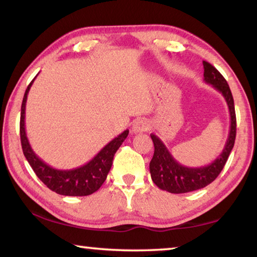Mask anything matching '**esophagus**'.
Listing matches in <instances>:
<instances>
[{"mask_svg": "<svg viewBox=\"0 0 257 257\" xmlns=\"http://www.w3.org/2000/svg\"><path fill=\"white\" fill-rule=\"evenodd\" d=\"M150 129V123L146 119H138L133 124V133L134 134H142L145 133Z\"/></svg>", "mask_w": 257, "mask_h": 257, "instance_id": "1", "label": "esophagus"}]
</instances>
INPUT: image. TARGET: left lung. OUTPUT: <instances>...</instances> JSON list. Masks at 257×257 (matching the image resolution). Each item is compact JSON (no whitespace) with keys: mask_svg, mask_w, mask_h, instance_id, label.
Returning a JSON list of instances; mask_svg holds the SVG:
<instances>
[{"mask_svg":"<svg viewBox=\"0 0 257 257\" xmlns=\"http://www.w3.org/2000/svg\"><path fill=\"white\" fill-rule=\"evenodd\" d=\"M204 81L212 85L217 92L222 94L230 113V130L224 149L212 163L199 168H189L180 164L169 152L161 139L152 134L154 144V155L150 163L152 180L160 189L172 194H184L204 188L222 171L225 162L233 149L236 139V113H234L233 97L227 80L216 69L206 61H203Z\"/></svg>","mask_w":257,"mask_h":257,"instance_id":"obj_1","label":"left lung"}]
</instances>
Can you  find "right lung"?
<instances>
[{"instance_id": "1", "label": "right lung", "mask_w": 257, "mask_h": 257, "mask_svg": "<svg viewBox=\"0 0 257 257\" xmlns=\"http://www.w3.org/2000/svg\"><path fill=\"white\" fill-rule=\"evenodd\" d=\"M36 77L28 85L24 95L23 104H21L20 139L25 158L27 159L36 176L44 182L46 187L55 191L56 194L63 195V196H87V195L93 194L98 190L99 187L105 181L107 173L112 167V161L115 152L127 138L129 130H124L119 136L112 139L89 162L84 165L70 169V170H60V169L52 168L51 165L45 163L36 155L29 144L27 134H26V103H27L30 87Z\"/></svg>"}]
</instances>
